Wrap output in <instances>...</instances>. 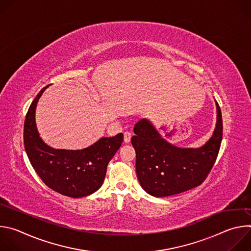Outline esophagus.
<instances>
[{"mask_svg": "<svg viewBox=\"0 0 251 251\" xmlns=\"http://www.w3.org/2000/svg\"><path fill=\"white\" fill-rule=\"evenodd\" d=\"M131 137H132V133L129 132V131H126L124 133V142L125 143H129L130 140H131Z\"/></svg>", "mask_w": 251, "mask_h": 251, "instance_id": "esophagus-1", "label": "esophagus"}]
</instances>
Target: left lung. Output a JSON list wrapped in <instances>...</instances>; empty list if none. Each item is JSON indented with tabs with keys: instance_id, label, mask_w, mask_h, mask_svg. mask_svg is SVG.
<instances>
[{
	"instance_id": "left-lung-1",
	"label": "left lung",
	"mask_w": 251,
	"mask_h": 251,
	"mask_svg": "<svg viewBox=\"0 0 251 251\" xmlns=\"http://www.w3.org/2000/svg\"><path fill=\"white\" fill-rule=\"evenodd\" d=\"M217 103V125L205 144L198 149L168 143L147 119L134 126L131 142L136 151L140 185L151 196L162 198L196 188L205 180L217 160L223 139V117Z\"/></svg>"
}]
</instances>
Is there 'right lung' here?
Masks as SVG:
<instances>
[{
	"label": "right lung",
	"instance_id": "add662e5",
	"mask_svg": "<svg viewBox=\"0 0 251 251\" xmlns=\"http://www.w3.org/2000/svg\"><path fill=\"white\" fill-rule=\"evenodd\" d=\"M48 86L33 99L25 115L24 145L26 155L49 188L70 198L86 197L102 186L107 166L121 147L123 134L103 137L82 150L50 148L41 139L34 119L37 103Z\"/></svg>",
	"mask_w": 251,
	"mask_h": 251
}]
</instances>
